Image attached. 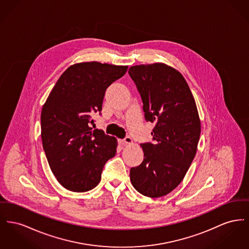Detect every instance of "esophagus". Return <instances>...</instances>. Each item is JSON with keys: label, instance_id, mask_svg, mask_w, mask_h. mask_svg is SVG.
<instances>
[{"label": "esophagus", "instance_id": "obj_1", "mask_svg": "<svg viewBox=\"0 0 249 249\" xmlns=\"http://www.w3.org/2000/svg\"><path fill=\"white\" fill-rule=\"evenodd\" d=\"M119 143H120V144H123V145H129V144H132V138H131V137H125L124 139L119 140Z\"/></svg>", "mask_w": 249, "mask_h": 249}]
</instances>
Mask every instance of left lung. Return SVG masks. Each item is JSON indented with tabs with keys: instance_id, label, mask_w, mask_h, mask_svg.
Instances as JSON below:
<instances>
[{
	"instance_id": "8db88e82",
	"label": "left lung",
	"mask_w": 249,
	"mask_h": 249,
	"mask_svg": "<svg viewBox=\"0 0 249 249\" xmlns=\"http://www.w3.org/2000/svg\"><path fill=\"white\" fill-rule=\"evenodd\" d=\"M146 121L155 124L152 143L140 146L144 161L130 171L132 186L148 197L169 194L182 181L196 153L201 125L184 77L163 63L129 69Z\"/></svg>"
}]
</instances>
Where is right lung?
Returning a JSON list of instances; mask_svg holds the SVG:
<instances>
[{"mask_svg": "<svg viewBox=\"0 0 249 249\" xmlns=\"http://www.w3.org/2000/svg\"><path fill=\"white\" fill-rule=\"evenodd\" d=\"M128 66L83 62L60 76L41 111V138L52 172L72 192L95 188L105 162L117 153V140L92 130L91 116L101 113L107 88L126 73Z\"/></svg>", "mask_w": 249, "mask_h": 249, "instance_id": "right-lung-1", "label": "right lung"}]
</instances>
